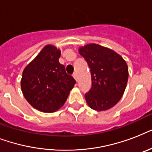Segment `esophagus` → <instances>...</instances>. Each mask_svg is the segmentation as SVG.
Masks as SVG:
<instances>
[{
    "label": "esophagus",
    "mask_w": 152,
    "mask_h": 152,
    "mask_svg": "<svg viewBox=\"0 0 152 152\" xmlns=\"http://www.w3.org/2000/svg\"><path fill=\"white\" fill-rule=\"evenodd\" d=\"M72 76H73L74 79H75L76 81H77V74H76V72H74L73 75H72Z\"/></svg>",
    "instance_id": "esophagus-1"
}]
</instances>
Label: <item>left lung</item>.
Returning <instances> with one entry per match:
<instances>
[{"label":"left lung","mask_w":152,"mask_h":152,"mask_svg":"<svg viewBox=\"0 0 152 152\" xmlns=\"http://www.w3.org/2000/svg\"><path fill=\"white\" fill-rule=\"evenodd\" d=\"M79 53L91 69L92 83L85 94L87 103L95 110L110 109L125 92L129 78L126 62L115 51L98 44H88Z\"/></svg>","instance_id":"left-lung-1"}]
</instances>
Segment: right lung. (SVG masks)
Returning a JSON list of instances; mask_svg holds the SVG:
<instances>
[{
	"label": "right lung",
	"instance_id": "obj_1",
	"mask_svg": "<svg viewBox=\"0 0 152 152\" xmlns=\"http://www.w3.org/2000/svg\"><path fill=\"white\" fill-rule=\"evenodd\" d=\"M61 50L52 45L44 47L23 72L21 89L36 110L53 113L64 104L76 80L60 64Z\"/></svg>",
	"mask_w": 152,
	"mask_h": 152
}]
</instances>
